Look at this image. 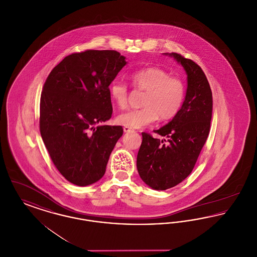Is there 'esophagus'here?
<instances>
[{"instance_id":"34e87169","label":"esophagus","mask_w":257,"mask_h":257,"mask_svg":"<svg viewBox=\"0 0 257 257\" xmlns=\"http://www.w3.org/2000/svg\"><path fill=\"white\" fill-rule=\"evenodd\" d=\"M123 130H124L125 133H130V132H133V131H134L132 128H129V127H126V126H124Z\"/></svg>"}]
</instances>
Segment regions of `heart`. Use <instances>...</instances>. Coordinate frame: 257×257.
<instances>
[{
	"label": "heart",
	"instance_id": "1",
	"mask_svg": "<svg viewBox=\"0 0 257 257\" xmlns=\"http://www.w3.org/2000/svg\"><path fill=\"white\" fill-rule=\"evenodd\" d=\"M134 87L145 90L146 93L141 109L128 110L117 115L116 121L123 126L138 129L143 128L158 118L171 119L181 109L185 97L183 82L171 77L166 70L150 66L140 69L130 77ZM111 101L119 108H124L128 102V86L114 80L109 86Z\"/></svg>",
	"mask_w": 257,
	"mask_h": 257
}]
</instances>
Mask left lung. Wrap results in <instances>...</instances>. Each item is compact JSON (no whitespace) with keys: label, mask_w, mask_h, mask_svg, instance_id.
Here are the masks:
<instances>
[{"label":"left lung","mask_w":257,"mask_h":257,"mask_svg":"<svg viewBox=\"0 0 257 257\" xmlns=\"http://www.w3.org/2000/svg\"><path fill=\"white\" fill-rule=\"evenodd\" d=\"M165 55L183 66L188 86L181 109L167 125L154 130L168 140L142 133L137 169L143 181L158 191L182 182L194 170L207 140L213 108L212 91L200 66L177 53Z\"/></svg>","instance_id":"obj_1"}]
</instances>
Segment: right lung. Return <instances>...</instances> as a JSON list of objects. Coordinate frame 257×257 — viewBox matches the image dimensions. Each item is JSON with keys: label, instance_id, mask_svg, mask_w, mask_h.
<instances>
[{"label": "right lung", "instance_id": "right-lung-1", "mask_svg": "<svg viewBox=\"0 0 257 257\" xmlns=\"http://www.w3.org/2000/svg\"><path fill=\"white\" fill-rule=\"evenodd\" d=\"M113 50H86L65 57L46 79L40 97L39 130L50 157L70 183L87 186L105 174L122 136L109 120V86L127 63Z\"/></svg>", "mask_w": 257, "mask_h": 257}]
</instances>
